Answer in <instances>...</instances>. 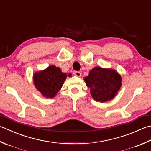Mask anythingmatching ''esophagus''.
<instances>
[{
  "instance_id": "34e87169",
  "label": "esophagus",
  "mask_w": 151,
  "mask_h": 151,
  "mask_svg": "<svg viewBox=\"0 0 151 151\" xmlns=\"http://www.w3.org/2000/svg\"><path fill=\"white\" fill-rule=\"evenodd\" d=\"M73 74L76 76H79V77H80V76H81V73L79 72V71H75Z\"/></svg>"
}]
</instances>
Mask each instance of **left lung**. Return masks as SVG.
<instances>
[{
  "label": "left lung",
  "mask_w": 151,
  "mask_h": 151,
  "mask_svg": "<svg viewBox=\"0 0 151 151\" xmlns=\"http://www.w3.org/2000/svg\"><path fill=\"white\" fill-rule=\"evenodd\" d=\"M84 81L92 98L101 103L113 99L122 86V77L116 70L100 67L93 68Z\"/></svg>",
  "instance_id": "left-lung-1"
}]
</instances>
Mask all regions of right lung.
Returning a JSON list of instances; mask_svg holds the SVG:
<instances>
[{
	"label": "right lung",
	"instance_id": "1",
	"mask_svg": "<svg viewBox=\"0 0 151 151\" xmlns=\"http://www.w3.org/2000/svg\"><path fill=\"white\" fill-rule=\"evenodd\" d=\"M71 73L69 76H71ZM67 75L63 73L60 68L50 65L46 69L33 74V82L36 89L46 98H53L63 86Z\"/></svg>",
	"mask_w": 151,
	"mask_h": 151
}]
</instances>
